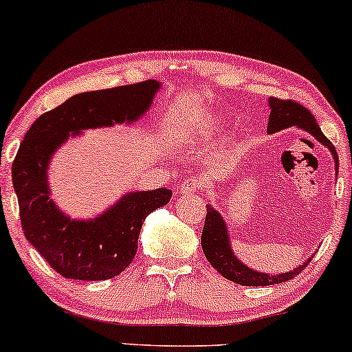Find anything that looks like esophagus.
Masks as SVG:
<instances>
[{
    "label": "esophagus",
    "mask_w": 352,
    "mask_h": 352,
    "mask_svg": "<svg viewBox=\"0 0 352 352\" xmlns=\"http://www.w3.org/2000/svg\"><path fill=\"white\" fill-rule=\"evenodd\" d=\"M204 179L201 177H187V179L182 181V184L179 186V190L182 194H190V192H197L204 187Z\"/></svg>",
    "instance_id": "esophagus-1"
}]
</instances>
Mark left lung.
<instances>
[{
  "label": "left lung",
  "instance_id": "left-lung-1",
  "mask_svg": "<svg viewBox=\"0 0 352 352\" xmlns=\"http://www.w3.org/2000/svg\"><path fill=\"white\" fill-rule=\"evenodd\" d=\"M271 115H269L267 131L276 133L280 131L283 128L288 126H300L306 131H309L317 141L324 144L331 151L336 162V170H338V153L335 151V146L330 142V139L324 136L320 131L319 124H317L316 118L307 110L305 105L292 99H278L271 98ZM201 248L206 259H208L211 266L218 271L221 276L229 278L239 285L245 287H266V285H276V283H282L287 280L295 278L301 271H305L307 263L312 261L309 258L305 264L296 267L293 272L287 274H277V276H269V274L256 272L253 269L243 266L242 263L235 258L229 245L228 230H226L224 221L221 216L213 210V206H206V216H205V226L204 232H201Z\"/></svg>",
  "mask_w": 352,
  "mask_h": 352
}]
</instances>
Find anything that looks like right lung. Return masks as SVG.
<instances>
[{
  "label": "right lung",
  "instance_id": "right-lung-1",
  "mask_svg": "<svg viewBox=\"0 0 352 352\" xmlns=\"http://www.w3.org/2000/svg\"><path fill=\"white\" fill-rule=\"evenodd\" d=\"M155 80L81 93L43 113L28 129L12 163V184L25 239L65 278L107 280L136 256L142 221L166 205L171 190L133 192L94 221L65 218L50 199L46 168L52 152L86 128L133 122L152 104Z\"/></svg>",
  "mask_w": 352,
  "mask_h": 352
}]
</instances>
